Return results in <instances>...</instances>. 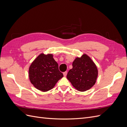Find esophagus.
Segmentation results:
<instances>
[{
    "mask_svg": "<svg viewBox=\"0 0 127 127\" xmlns=\"http://www.w3.org/2000/svg\"><path fill=\"white\" fill-rule=\"evenodd\" d=\"M63 74H64V77H66L67 75V71H64V72H63Z\"/></svg>",
    "mask_w": 127,
    "mask_h": 127,
    "instance_id": "esophagus-1",
    "label": "esophagus"
}]
</instances>
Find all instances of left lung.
<instances>
[{
    "label": "left lung",
    "instance_id": "8db88e82",
    "mask_svg": "<svg viewBox=\"0 0 127 127\" xmlns=\"http://www.w3.org/2000/svg\"><path fill=\"white\" fill-rule=\"evenodd\" d=\"M97 76L96 64L89 56L84 54L73 61L72 68L68 71L67 78L76 90L84 92L94 86Z\"/></svg>",
    "mask_w": 127,
    "mask_h": 127
}]
</instances>
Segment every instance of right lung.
<instances>
[{"mask_svg": "<svg viewBox=\"0 0 127 127\" xmlns=\"http://www.w3.org/2000/svg\"><path fill=\"white\" fill-rule=\"evenodd\" d=\"M30 82L37 90L47 92L54 87L63 74L52 54L41 53L31 64L29 70Z\"/></svg>", "mask_w": 127, "mask_h": 127, "instance_id": "obj_1", "label": "right lung"}]
</instances>
